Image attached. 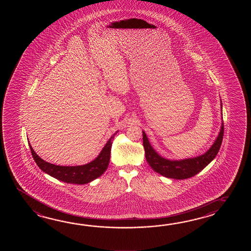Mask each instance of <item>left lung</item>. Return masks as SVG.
Returning <instances> with one entry per match:
<instances>
[{
	"mask_svg": "<svg viewBox=\"0 0 251 251\" xmlns=\"http://www.w3.org/2000/svg\"><path fill=\"white\" fill-rule=\"evenodd\" d=\"M224 126L223 121L218 137L215 140L212 147L205 153L192 159L170 160L162 158L155 151L151 145L150 144L149 140L147 138L146 134L143 132L145 158L150 166L153 169V171L166 177L175 179H186L188 177H192L203 170L215 158V156L218 153L219 150L221 148L224 138Z\"/></svg>",
	"mask_w": 251,
	"mask_h": 251,
	"instance_id": "8db88e82",
	"label": "left lung"
}]
</instances>
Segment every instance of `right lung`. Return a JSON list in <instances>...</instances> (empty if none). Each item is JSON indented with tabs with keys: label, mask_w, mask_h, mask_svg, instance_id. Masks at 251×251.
<instances>
[{
	"label": "right lung",
	"mask_w": 251,
	"mask_h": 251,
	"mask_svg": "<svg viewBox=\"0 0 251 251\" xmlns=\"http://www.w3.org/2000/svg\"><path fill=\"white\" fill-rule=\"evenodd\" d=\"M118 132L113 134L112 136L107 141V144L102 149L101 152L97 157L96 159L92 160L90 163L82 166H73V167H66V166H57L54 164L48 163L47 161L42 160L38 156L31 145L29 144L30 151L32 154L33 159L37 165L40 168L41 171L46 172L48 175L57 178L58 180L70 183V184H78L83 185L89 182L92 181L101 176L102 174L107 170V166L110 160V151L112 146V141L115 135Z\"/></svg>",
	"instance_id": "1"
}]
</instances>
